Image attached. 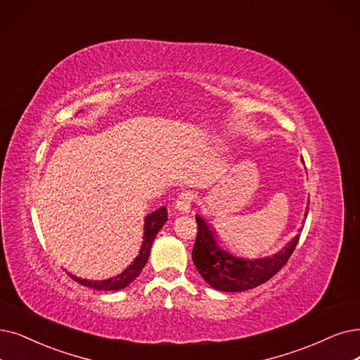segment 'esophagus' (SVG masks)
Listing matches in <instances>:
<instances>
[{"label":"esophagus","instance_id":"esophagus-1","mask_svg":"<svg viewBox=\"0 0 360 360\" xmlns=\"http://www.w3.org/2000/svg\"><path fill=\"white\" fill-rule=\"evenodd\" d=\"M193 198L195 196L192 191H183L176 200V210L179 212H189L193 202Z\"/></svg>","mask_w":360,"mask_h":360}]
</instances>
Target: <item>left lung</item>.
I'll return each mask as SVG.
<instances>
[{
	"mask_svg": "<svg viewBox=\"0 0 360 360\" xmlns=\"http://www.w3.org/2000/svg\"><path fill=\"white\" fill-rule=\"evenodd\" d=\"M195 219L198 235L192 251L193 264L208 285L224 292L247 291L267 282L290 260L300 239L297 235L275 254L245 255L223 245L200 215H195Z\"/></svg>",
	"mask_w": 360,
	"mask_h": 360,
	"instance_id": "obj_1",
	"label": "left lung"
}]
</instances>
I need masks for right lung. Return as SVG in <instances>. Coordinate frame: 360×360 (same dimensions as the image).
I'll list each match as a JSON object with an SVG mask.
<instances>
[{
	"label": "right lung",
	"instance_id": "1",
	"mask_svg": "<svg viewBox=\"0 0 360 360\" xmlns=\"http://www.w3.org/2000/svg\"><path fill=\"white\" fill-rule=\"evenodd\" d=\"M168 212L165 207H161L160 210H155L149 215H146L145 219V233H143V242H141V248L139 251V255L134 258V262L124 269L121 273H118L117 276H112L109 279H102V281H91V279H82L78 276L70 275V278L77 281L78 283L89 286V288L97 290V291H118L124 290L130 285L143 270V267L146 266L149 260V254L152 248V242L156 236V233L160 232L165 221L168 220Z\"/></svg>",
	"mask_w": 360,
	"mask_h": 360
}]
</instances>
